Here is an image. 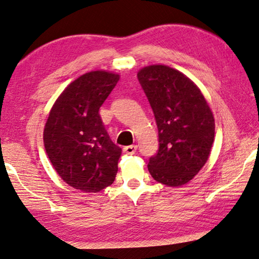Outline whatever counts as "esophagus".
Wrapping results in <instances>:
<instances>
[{"instance_id":"esophagus-1","label":"esophagus","mask_w":259,"mask_h":259,"mask_svg":"<svg viewBox=\"0 0 259 259\" xmlns=\"http://www.w3.org/2000/svg\"><path fill=\"white\" fill-rule=\"evenodd\" d=\"M137 149H138V147L135 145H132V146L124 147V149L122 150H124V153L127 155H133V154H135V152H137Z\"/></svg>"}]
</instances>
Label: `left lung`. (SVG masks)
Instances as JSON below:
<instances>
[{
    "mask_svg": "<svg viewBox=\"0 0 259 259\" xmlns=\"http://www.w3.org/2000/svg\"><path fill=\"white\" fill-rule=\"evenodd\" d=\"M138 78L158 130L160 146L149 158V172L166 186L186 184L205 165L212 149V111L198 87L168 66L143 67Z\"/></svg>",
    "mask_w": 259,
    "mask_h": 259,
    "instance_id": "1",
    "label": "left lung"
}]
</instances>
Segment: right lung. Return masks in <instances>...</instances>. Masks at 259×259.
Here are the masks:
<instances>
[{
    "mask_svg": "<svg viewBox=\"0 0 259 259\" xmlns=\"http://www.w3.org/2000/svg\"><path fill=\"white\" fill-rule=\"evenodd\" d=\"M119 81L105 70L85 73L62 91L50 111L44 145L55 171L67 184L99 192L112 184L121 148L114 145L99 107Z\"/></svg>",
    "mask_w": 259,
    "mask_h": 259,
    "instance_id": "right-lung-1",
    "label": "right lung"
}]
</instances>
